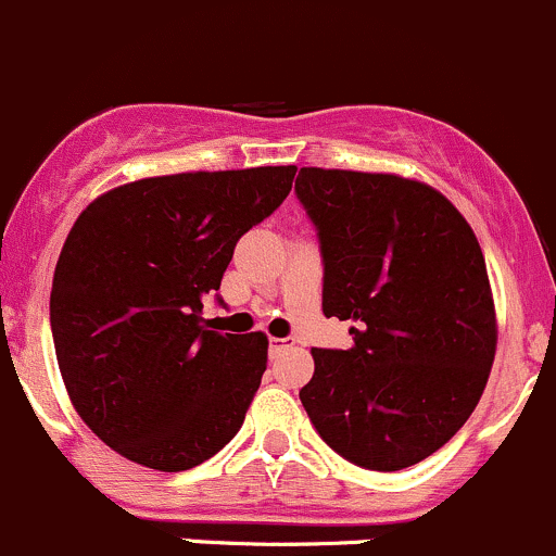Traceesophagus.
Masks as SVG:
<instances>
[{"label":"esophagus","instance_id":"1","mask_svg":"<svg viewBox=\"0 0 556 556\" xmlns=\"http://www.w3.org/2000/svg\"><path fill=\"white\" fill-rule=\"evenodd\" d=\"M291 345H294V337H270V356H280V353L289 351Z\"/></svg>","mask_w":556,"mask_h":556}]
</instances>
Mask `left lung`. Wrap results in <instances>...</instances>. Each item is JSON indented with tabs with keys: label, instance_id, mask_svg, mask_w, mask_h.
<instances>
[{
	"label": "left lung",
	"instance_id": "left-lung-1",
	"mask_svg": "<svg viewBox=\"0 0 556 556\" xmlns=\"http://www.w3.org/2000/svg\"><path fill=\"white\" fill-rule=\"evenodd\" d=\"M294 192L318 230L324 316L356 324L348 351H311L302 406L337 455L402 471L488 386L497 324L479 240L442 192L396 174L302 168Z\"/></svg>",
	"mask_w": 556,
	"mask_h": 556
}]
</instances>
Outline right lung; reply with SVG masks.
<instances>
[{
	"label": "right lung",
	"mask_w": 556,
	"mask_h": 556,
	"mask_svg": "<svg viewBox=\"0 0 556 556\" xmlns=\"http://www.w3.org/2000/svg\"><path fill=\"white\" fill-rule=\"evenodd\" d=\"M294 174L152 176L77 216L55 265L50 329L68 399L106 447L154 471H187L240 431L267 337L205 329L200 313L240 236L283 203Z\"/></svg>",
	"instance_id": "obj_1"
}]
</instances>
